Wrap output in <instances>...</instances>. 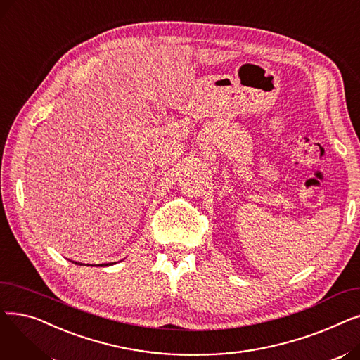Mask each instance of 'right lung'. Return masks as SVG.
I'll return each mask as SVG.
<instances>
[{
	"label": "right lung",
	"instance_id": "1",
	"mask_svg": "<svg viewBox=\"0 0 360 360\" xmlns=\"http://www.w3.org/2000/svg\"><path fill=\"white\" fill-rule=\"evenodd\" d=\"M74 262V261H72ZM74 264H77V266H83V264H80V262H74ZM99 266L102 267V266H108V264H99Z\"/></svg>",
	"mask_w": 360,
	"mask_h": 360
}]
</instances>
